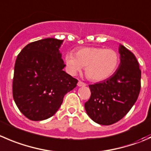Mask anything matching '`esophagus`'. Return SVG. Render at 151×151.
<instances>
[{
  "label": "esophagus",
  "mask_w": 151,
  "mask_h": 151,
  "mask_svg": "<svg viewBox=\"0 0 151 151\" xmlns=\"http://www.w3.org/2000/svg\"><path fill=\"white\" fill-rule=\"evenodd\" d=\"M77 86H80H80H86V84L85 83H83V82L79 81L78 83H77Z\"/></svg>",
  "instance_id": "1"
}]
</instances>
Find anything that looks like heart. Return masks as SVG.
Instances as JSON below:
<instances>
[{"instance_id":"obj_1","label":"heart","mask_w":151,"mask_h":151,"mask_svg":"<svg viewBox=\"0 0 151 151\" xmlns=\"http://www.w3.org/2000/svg\"><path fill=\"white\" fill-rule=\"evenodd\" d=\"M65 63L71 74H76L86 67V74L92 81H102L111 77L117 69L119 56L112 49L84 47L76 52L75 55L68 53Z\"/></svg>"}]
</instances>
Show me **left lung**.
<instances>
[{
    "mask_svg": "<svg viewBox=\"0 0 151 151\" xmlns=\"http://www.w3.org/2000/svg\"><path fill=\"white\" fill-rule=\"evenodd\" d=\"M120 63L107 80L89 85L90 99L85 103L87 114L99 125L120 120L137 101L141 88V70L135 55L119 45Z\"/></svg>",
    "mask_w": 151,
    "mask_h": 151,
    "instance_id": "obj_1",
    "label": "left lung"
}]
</instances>
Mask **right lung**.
<instances>
[{"mask_svg":"<svg viewBox=\"0 0 151 151\" xmlns=\"http://www.w3.org/2000/svg\"><path fill=\"white\" fill-rule=\"evenodd\" d=\"M63 40L46 38L26 45L14 64L12 94L20 112L30 120H44L60 107L78 80L64 71L60 48Z\"/></svg>","mask_w":151,"mask_h":151,"instance_id":"add662e5","label":"right lung"}]
</instances>
